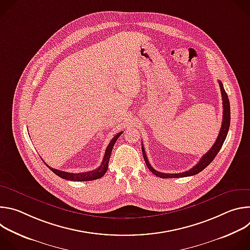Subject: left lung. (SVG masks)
Returning <instances> with one entry per match:
<instances>
[{
    "label": "left lung",
    "mask_w": 250,
    "mask_h": 250,
    "mask_svg": "<svg viewBox=\"0 0 250 250\" xmlns=\"http://www.w3.org/2000/svg\"><path fill=\"white\" fill-rule=\"evenodd\" d=\"M220 84V88H221V92H222V98H223V123H222V127L220 130V133L217 137V140L213 146L210 147V149L205 154L203 155V157L200 159V161L190 170L182 172V173H175V174H167V173H161L156 171L148 162L146 150L144 148V146H141L142 149V154H144V158L146 160V166L148 167V169L157 177L159 178H181V177H187V176H193L196 175L198 173H200L201 171H203L212 160L217 156V154L219 153V151L221 150L224 142L226 140V137L228 135L229 132V125H230V105H229V100L228 97V94L226 93L223 83L221 81H219Z\"/></svg>",
    "instance_id": "8db88e82"
}]
</instances>
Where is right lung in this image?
<instances>
[{
	"label": "right lung",
	"instance_id": "right-lung-1",
	"mask_svg": "<svg viewBox=\"0 0 250 250\" xmlns=\"http://www.w3.org/2000/svg\"><path fill=\"white\" fill-rule=\"evenodd\" d=\"M122 133H123V131L119 132L110 141L108 147H106V149H105V152H104V158H103L101 166H99L95 170H92V171H89V172H84V173H69V172H65V171H61V170H57V169L51 168L46 163L45 164L47 165V167L54 174H56L60 178H63V179H65V180H69V181H92V180H97V179H99V178H102L105 174L106 170H108L109 160H110V156H111L113 147H114V146L116 144V141L118 140V138L120 137V135Z\"/></svg>",
	"mask_w": 250,
	"mask_h": 250
}]
</instances>
